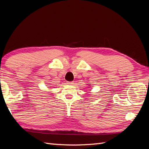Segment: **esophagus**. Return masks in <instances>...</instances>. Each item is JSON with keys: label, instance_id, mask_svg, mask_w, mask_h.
<instances>
[{"label": "esophagus", "instance_id": "34e87169", "mask_svg": "<svg viewBox=\"0 0 149 149\" xmlns=\"http://www.w3.org/2000/svg\"><path fill=\"white\" fill-rule=\"evenodd\" d=\"M66 83L68 84V85H72L73 84V82H71V81H67Z\"/></svg>", "mask_w": 149, "mask_h": 149}]
</instances>
